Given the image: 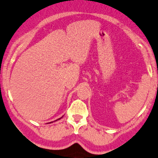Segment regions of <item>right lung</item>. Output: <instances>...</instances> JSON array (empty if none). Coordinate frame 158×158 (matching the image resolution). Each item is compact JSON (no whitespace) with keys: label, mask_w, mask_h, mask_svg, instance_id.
I'll return each instance as SVG.
<instances>
[{"label":"right lung","mask_w":158,"mask_h":158,"mask_svg":"<svg viewBox=\"0 0 158 158\" xmlns=\"http://www.w3.org/2000/svg\"><path fill=\"white\" fill-rule=\"evenodd\" d=\"M62 118V117H61V118ZM60 118H58V119H57L56 120H55V121H57V120H60ZM50 123H52V122H50Z\"/></svg>","instance_id":"obj_1"}]
</instances>
